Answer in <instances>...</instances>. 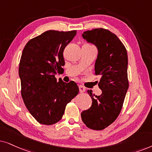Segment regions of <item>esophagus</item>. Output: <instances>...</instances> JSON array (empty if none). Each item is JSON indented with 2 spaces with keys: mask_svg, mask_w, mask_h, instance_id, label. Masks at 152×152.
I'll return each instance as SVG.
<instances>
[{
  "mask_svg": "<svg viewBox=\"0 0 152 152\" xmlns=\"http://www.w3.org/2000/svg\"><path fill=\"white\" fill-rule=\"evenodd\" d=\"M79 91L80 93H83L84 92H86V88H85L83 86H79Z\"/></svg>",
  "mask_w": 152,
  "mask_h": 152,
  "instance_id": "1",
  "label": "esophagus"
}]
</instances>
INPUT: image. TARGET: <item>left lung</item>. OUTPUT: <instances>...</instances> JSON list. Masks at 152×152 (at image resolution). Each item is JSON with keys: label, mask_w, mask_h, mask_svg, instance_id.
<instances>
[{"label": "left lung", "mask_w": 152, "mask_h": 152, "mask_svg": "<svg viewBox=\"0 0 152 152\" xmlns=\"http://www.w3.org/2000/svg\"><path fill=\"white\" fill-rule=\"evenodd\" d=\"M82 36L98 49L94 70L100 77L98 86L102 94L96 96L88 90L92 106L83 111L81 118L88 128L103 130L116 120L122 108L129 88L127 51L117 35L104 28L88 30Z\"/></svg>", "instance_id": "1"}]
</instances>
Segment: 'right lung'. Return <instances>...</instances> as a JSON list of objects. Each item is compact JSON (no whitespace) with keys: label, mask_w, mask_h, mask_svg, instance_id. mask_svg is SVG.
Returning a JSON list of instances; mask_svg holds the SVG:
<instances>
[{"label":"right lung","mask_w":152,"mask_h":152,"mask_svg":"<svg viewBox=\"0 0 152 152\" xmlns=\"http://www.w3.org/2000/svg\"><path fill=\"white\" fill-rule=\"evenodd\" d=\"M76 35V30H48L28 42L22 52L19 67L21 96L40 124L59 122L66 105L79 92L75 82L66 83L55 77L63 69L64 48Z\"/></svg>","instance_id":"right-lung-1"}]
</instances>
